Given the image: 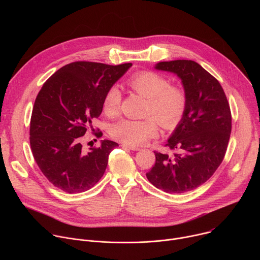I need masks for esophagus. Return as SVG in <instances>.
<instances>
[{
	"mask_svg": "<svg viewBox=\"0 0 260 260\" xmlns=\"http://www.w3.org/2000/svg\"><path fill=\"white\" fill-rule=\"evenodd\" d=\"M121 147L122 148H125V149H129V150H134V151H138L140 150L139 147H136V146H132V145H128V144H121Z\"/></svg>",
	"mask_w": 260,
	"mask_h": 260,
	"instance_id": "1",
	"label": "esophagus"
}]
</instances>
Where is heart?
<instances>
[{
    "label": "heart",
    "instance_id": "b5f03b06",
    "mask_svg": "<svg viewBox=\"0 0 260 260\" xmlns=\"http://www.w3.org/2000/svg\"><path fill=\"white\" fill-rule=\"evenodd\" d=\"M128 86L147 99L145 116L142 120L122 119L111 128V135L132 146L144 144L158 134V123L165 129L175 128L182 120L187 108V92L182 86L170 84V80L153 71L136 73ZM122 94L117 86H111L103 101V111L108 116L118 114Z\"/></svg>",
    "mask_w": 260,
    "mask_h": 260
}]
</instances>
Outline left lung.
Segmentation results:
<instances>
[{"mask_svg":"<svg viewBox=\"0 0 260 260\" xmlns=\"http://www.w3.org/2000/svg\"><path fill=\"white\" fill-rule=\"evenodd\" d=\"M155 69L176 74L188 103L166 144L173 154L154 151L155 164L146 177L165 192H187L208 181L224 158L232 133L230 104L219 81L193 60L161 61Z\"/></svg>","mask_w":260,"mask_h":260,"instance_id":"1","label":"left lung"}]
</instances>
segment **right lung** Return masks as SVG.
I'll return each mask as SVG.
<instances>
[{
    "label": "right lung",
    "mask_w": 260,
    "mask_h": 260,
    "mask_svg": "<svg viewBox=\"0 0 260 260\" xmlns=\"http://www.w3.org/2000/svg\"><path fill=\"white\" fill-rule=\"evenodd\" d=\"M132 66L74 61L43 84L32 108L29 144L37 165L55 187L84 192L103 177L109 154L118 144L104 140L86 151L81 137L101 115L107 90Z\"/></svg>",
    "instance_id": "add662e5"
}]
</instances>
